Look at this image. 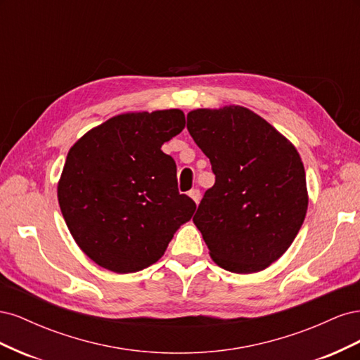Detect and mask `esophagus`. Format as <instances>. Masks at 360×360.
Segmentation results:
<instances>
[{"mask_svg": "<svg viewBox=\"0 0 360 360\" xmlns=\"http://www.w3.org/2000/svg\"><path fill=\"white\" fill-rule=\"evenodd\" d=\"M189 197L195 201V202H200V198H201V192H200V189H191L189 191Z\"/></svg>", "mask_w": 360, "mask_h": 360, "instance_id": "34e87169", "label": "esophagus"}]
</instances>
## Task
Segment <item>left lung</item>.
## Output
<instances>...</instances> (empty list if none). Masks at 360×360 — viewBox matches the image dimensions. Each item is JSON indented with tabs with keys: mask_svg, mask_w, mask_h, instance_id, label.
<instances>
[{
	"mask_svg": "<svg viewBox=\"0 0 360 360\" xmlns=\"http://www.w3.org/2000/svg\"><path fill=\"white\" fill-rule=\"evenodd\" d=\"M188 130L214 174L193 216L213 261L234 274L264 270L290 248L307 216L297 150L237 105L191 111Z\"/></svg>",
	"mask_w": 360,
	"mask_h": 360,
	"instance_id": "1",
	"label": "left lung"
}]
</instances>
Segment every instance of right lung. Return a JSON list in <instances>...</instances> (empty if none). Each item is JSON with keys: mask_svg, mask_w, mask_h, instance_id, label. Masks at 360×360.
I'll return each mask as SVG.
<instances>
[{"mask_svg": "<svg viewBox=\"0 0 360 360\" xmlns=\"http://www.w3.org/2000/svg\"><path fill=\"white\" fill-rule=\"evenodd\" d=\"M186 124L180 110L122 114L86 132L64 163L58 202L75 242L96 264L134 274L165 252L197 204L179 192L160 150Z\"/></svg>", "mask_w": 360, "mask_h": 360, "instance_id": "right-lung-1", "label": "right lung"}]
</instances>
